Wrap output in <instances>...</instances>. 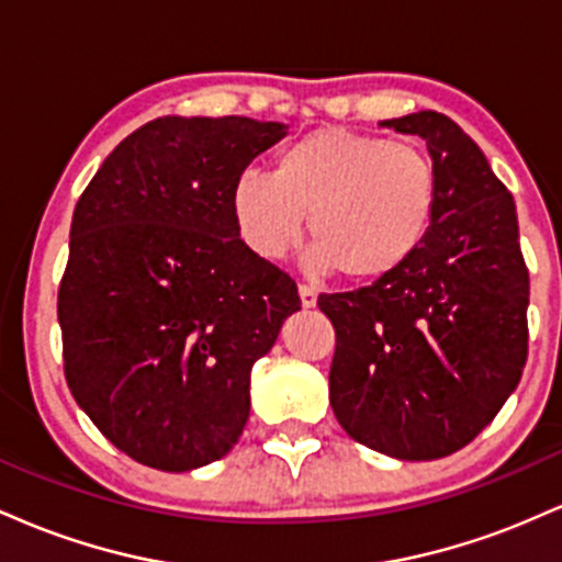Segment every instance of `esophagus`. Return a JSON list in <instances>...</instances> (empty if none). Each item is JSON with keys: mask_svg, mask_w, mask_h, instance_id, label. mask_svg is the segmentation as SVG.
Masks as SVG:
<instances>
[{"mask_svg": "<svg viewBox=\"0 0 562 562\" xmlns=\"http://www.w3.org/2000/svg\"><path fill=\"white\" fill-rule=\"evenodd\" d=\"M299 295H301V306L303 308H314V306H317V288L301 285L299 288Z\"/></svg>", "mask_w": 562, "mask_h": 562, "instance_id": "obj_1", "label": "esophagus"}]
</instances>
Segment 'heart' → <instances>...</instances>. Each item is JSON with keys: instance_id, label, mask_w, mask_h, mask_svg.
<instances>
[{"instance_id": "obj_1", "label": "heart", "mask_w": 562, "mask_h": 562, "mask_svg": "<svg viewBox=\"0 0 562 562\" xmlns=\"http://www.w3.org/2000/svg\"><path fill=\"white\" fill-rule=\"evenodd\" d=\"M436 192L434 164L412 142L322 126L282 147L272 173L243 171L229 209L261 259H280L308 214V272L344 269L348 280L367 282L415 256L434 222Z\"/></svg>"}]
</instances>
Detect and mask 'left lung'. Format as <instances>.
Returning a JSON list of instances; mask_svg holds the SVG:
<instances>
[{"label":"left lung","instance_id":"left-lung-1","mask_svg":"<svg viewBox=\"0 0 562 562\" xmlns=\"http://www.w3.org/2000/svg\"><path fill=\"white\" fill-rule=\"evenodd\" d=\"M380 126L425 139L436 214L402 269L319 295L335 327L330 404L353 441L396 460H438L473 441L518 389L528 269L515 200L454 121L420 111Z\"/></svg>","mask_w":562,"mask_h":562}]
</instances>
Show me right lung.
Returning <instances> with one entry per match:
<instances>
[{
	"label": "right lung",
	"instance_id": "right-lung-1",
	"mask_svg": "<svg viewBox=\"0 0 562 562\" xmlns=\"http://www.w3.org/2000/svg\"><path fill=\"white\" fill-rule=\"evenodd\" d=\"M285 134L243 115H166L128 134L76 203L57 293L68 389L142 465L184 473L229 454L250 370L301 308L229 209L235 179Z\"/></svg>",
	"mask_w": 562,
	"mask_h": 562
}]
</instances>
